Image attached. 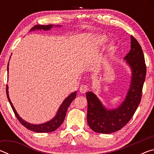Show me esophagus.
I'll return each instance as SVG.
<instances>
[{"label":"esophagus","mask_w":154,"mask_h":154,"mask_svg":"<svg viewBox=\"0 0 154 154\" xmlns=\"http://www.w3.org/2000/svg\"><path fill=\"white\" fill-rule=\"evenodd\" d=\"M88 90H89V88H88V85H81V87L79 88V92L82 94H85Z\"/></svg>","instance_id":"obj_1"}]
</instances>
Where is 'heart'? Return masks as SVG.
Masks as SVG:
<instances>
[{
    "instance_id": "obj_1",
    "label": "heart",
    "mask_w": 154,
    "mask_h": 154,
    "mask_svg": "<svg viewBox=\"0 0 154 154\" xmlns=\"http://www.w3.org/2000/svg\"><path fill=\"white\" fill-rule=\"evenodd\" d=\"M107 38L105 35H99L96 36L95 38H93L92 39V46L94 48L102 46L107 42Z\"/></svg>"
}]
</instances>
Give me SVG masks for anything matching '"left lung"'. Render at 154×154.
Here are the masks:
<instances>
[{
	"instance_id": "obj_1",
	"label": "left lung",
	"mask_w": 154,
	"mask_h": 154,
	"mask_svg": "<svg viewBox=\"0 0 154 154\" xmlns=\"http://www.w3.org/2000/svg\"><path fill=\"white\" fill-rule=\"evenodd\" d=\"M130 50L124 58L131 70V81L127 94L118 107L107 109L95 94L86 93L87 122L93 131L110 134L126 126L132 118L140 102L146 76L145 58L139 42L131 36Z\"/></svg>"
}]
</instances>
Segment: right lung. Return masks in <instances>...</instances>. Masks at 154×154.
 Masks as SVG:
<instances>
[{"label": "right lung", "instance_id": "obj_1", "mask_svg": "<svg viewBox=\"0 0 154 154\" xmlns=\"http://www.w3.org/2000/svg\"><path fill=\"white\" fill-rule=\"evenodd\" d=\"M56 27H60V26H56ZM54 27L53 25H36L32 28L30 29V32L32 31H35V30H51V28ZM7 71L9 72V63L8 65H7ZM8 85H7V88H6V93H7V98H8L9 102L11 105L13 111H14V113L16 116V118H17L18 120L22 124L23 126H25L27 129L32 130L33 132H53L54 130H56L57 128L61 126V124L63 123L64 119L65 118V116H66V112H67V109L69 108V105H71V103H72V101L74 100V99L76 98V95H77V92H75L71 93L68 97L64 99V100L62 102L61 104V105L60 106V107L58 109V111H57V113L54 118H52L51 120H49L47 122H45L43 124H30L29 122H26L21 117L18 115L17 113L16 110L14 108V105H13L12 103L11 102V100L9 98V92H8Z\"/></svg>", "mask_w": 154, "mask_h": 154}]
</instances>
